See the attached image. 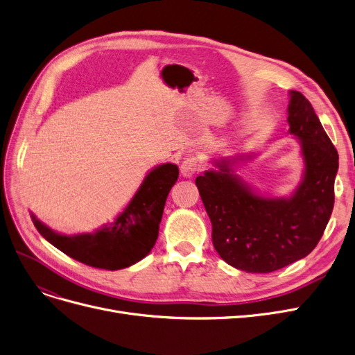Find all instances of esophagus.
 Returning a JSON list of instances; mask_svg holds the SVG:
<instances>
[{"mask_svg":"<svg viewBox=\"0 0 355 355\" xmlns=\"http://www.w3.org/2000/svg\"><path fill=\"white\" fill-rule=\"evenodd\" d=\"M200 170H201V163L198 162V159H195V157L187 159L180 166V173L185 178H192L193 175L200 172Z\"/></svg>","mask_w":355,"mask_h":355,"instance_id":"esophagus-1","label":"esophagus"}]
</instances>
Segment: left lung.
<instances>
[{
	"label": "left lung",
	"mask_w": 355,
	"mask_h": 355,
	"mask_svg": "<svg viewBox=\"0 0 355 355\" xmlns=\"http://www.w3.org/2000/svg\"><path fill=\"white\" fill-rule=\"evenodd\" d=\"M290 134L300 139L303 180L290 198H263L232 175L229 160L216 162L195 183L212 224V245L234 268L268 274L299 261L313 250L335 202L338 151L300 93L291 90Z\"/></svg>",
	"instance_id": "left-lung-1"
}]
</instances>
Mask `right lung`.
<instances>
[{
    "label": "right lung",
    "mask_w": 355,
    "mask_h": 355,
    "mask_svg": "<svg viewBox=\"0 0 355 355\" xmlns=\"http://www.w3.org/2000/svg\"><path fill=\"white\" fill-rule=\"evenodd\" d=\"M179 176L176 164L153 168L118 218L92 234L62 236L32 214L37 232L69 258L93 268L116 271L146 258L159 236L167 195Z\"/></svg>",
    "instance_id": "1"
}]
</instances>
